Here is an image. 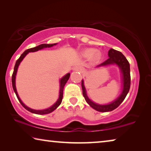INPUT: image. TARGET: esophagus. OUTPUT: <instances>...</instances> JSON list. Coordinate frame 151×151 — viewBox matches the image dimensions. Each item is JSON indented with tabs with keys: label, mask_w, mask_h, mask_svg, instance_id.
Returning a JSON list of instances; mask_svg holds the SVG:
<instances>
[{
	"label": "esophagus",
	"mask_w": 151,
	"mask_h": 151,
	"mask_svg": "<svg viewBox=\"0 0 151 151\" xmlns=\"http://www.w3.org/2000/svg\"><path fill=\"white\" fill-rule=\"evenodd\" d=\"M75 70H80L81 72H82L83 73V71H84V70H83V68H77V67H76V68H75Z\"/></svg>",
	"instance_id": "1"
}]
</instances>
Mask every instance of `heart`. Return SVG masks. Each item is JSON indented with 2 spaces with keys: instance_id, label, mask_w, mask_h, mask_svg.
I'll list each match as a JSON object with an SVG mask.
<instances>
[{
  "instance_id": "1",
  "label": "heart",
  "mask_w": 151,
  "mask_h": 151,
  "mask_svg": "<svg viewBox=\"0 0 151 151\" xmlns=\"http://www.w3.org/2000/svg\"><path fill=\"white\" fill-rule=\"evenodd\" d=\"M83 55L86 58H91V59L94 62L99 61L101 58V54L99 51L94 50V48H86L83 50Z\"/></svg>"
}]
</instances>
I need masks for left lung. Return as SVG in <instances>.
<instances>
[{"label": "left lung", "mask_w": 151, "mask_h": 151, "mask_svg": "<svg viewBox=\"0 0 151 151\" xmlns=\"http://www.w3.org/2000/svg\"><path fill=\"white\" fill-rule=\"evenodd\" d=\"M109 58L101 65L96 66L97 68L101 66H106L112 65H116L120 68L122 75V90L119 96L112 103L107 104H99L94 103L88 98L86 94L85 86L84 85V81L82 80L81 85L83 89V94L85 101L92 108L99 112H109L116 109L122 102L124 100L125 97L129 93L131 86V75H130V64L126 57L119 51L111 48L108 52Z\"/></svg>", "instance_id": "1"}]
</instances>
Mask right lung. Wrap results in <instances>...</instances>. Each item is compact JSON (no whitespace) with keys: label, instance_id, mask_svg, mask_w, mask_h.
I'll use <instances>...</instances> for the list:
<instances>
[{"label":"right lung","instance_id":"add662e5","mask_svg":"<svg viewBox=\"0 0 151 151\" xmlns=\"http://www.w3.org/2000/svg\"><path fill=\"white\" fill-rule=\"evenodd\" d=\"M57 43H55V44H42L40 45L37 47H34V48H29L24 51V52L22 53V54L20 55V57H19V59L17 60L16 64H15L14 68V71L13 73H12V88H13V90L14 91L15 94H16L17 97L18 99V100L19 101L20 103L22 104V106L24 107L25 109H27V111H29V112H32V113H35V114H48L52 112V111H54L57 108V107L60 105L61 104V102H62L63 100V88L64 86H65V84L66 83V82L68 81V79H69L70 73H67L66 75L63 76V78H61L60 79V91H59V96H58V99H57V101L56 103L52 104V106L49 108L46 109H43V110H35L32 109H30L29 107H28L27 106L25 105V104L22 103V101L20 100V97L19 96V94L17 93V88H16V83H15V80H16V75H17V70L18 68H19V66L20 64V63L22 62V60H23V58L26 57V55L28 54L29 52H36V51H38L39 50H41L42 48H50L52 47L53 46H55L57 45Z\"/></svg>","mask_w":151,"mask_h":151}]
</instances>
